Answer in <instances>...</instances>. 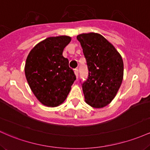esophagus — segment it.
<instances>
[{"instance_id":"34e87169","label":"esophagus","mask_w":150,"mask_h":150,"mask_svg":"<svg viewBox=\"0 0 150 150\" xmlns=\"http://www.w3.org/2000/svg\"><path fill=\"white\" fill-rule=\"evenodd\" d=\"M74 74H75L76 76V79H77L79 76V70L77 69H74Z\"/></svg>"}]
</instances>
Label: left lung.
<instances>
[{
  "instance_id": "left-lung-1",
  "label": "left lung",
  "mask_w": 150,
  "mask_h": 150,
  "mask_svg": "<svg viewBox=\"0 0 150 150\" xmlns=\"http://www.w3.org/2000/svg\"><path fill=\"white\" fill-rule=\"evenodd\" d=\"M77 40L83 49L88 70V78L81 83L86 102L96 108L105 107L115 98L122 81V57L100 34H81Z\"/></svg>"
}]
</instances>
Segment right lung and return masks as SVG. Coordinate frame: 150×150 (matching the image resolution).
Masks as SVG:
<instances>
[{
    "instance_id": "obj_1",
    "label": "right lung",
    "mask_w": 150,
    "mask_h": 150,
    "mask_svg": "<svg viewBox=\"0 0 150 150\" xmlns=\"http://www.w3.org/2000/svg\"><path fill=\"white\" fill-rule=\"evenodd\" d=\"M69 36L51 37L38 43L26 59L25 73L32 91L43 105L56 107L65 100L76 79L62 55Z\"/></svg>"
}]
</instances>
